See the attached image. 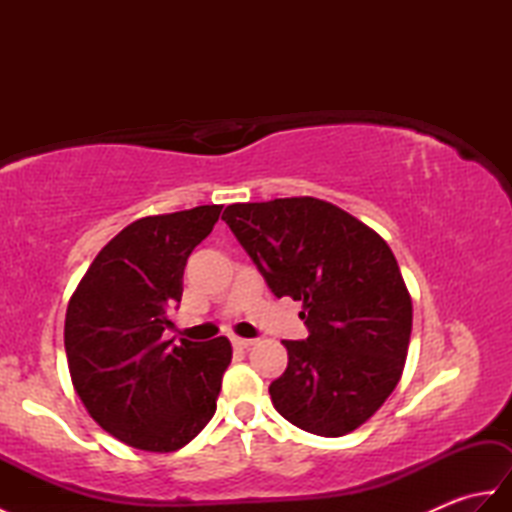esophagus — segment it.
<instances>
[{"label": "esophagus", "mask_w": 512, "mask_h": 512, "mask_svg": "<svg viewBox=\"0 0 512 512\" xmlns=\"http://www.w3.org/2000/svg\"><path fill=\"white\" fill-rule=\"evenodd\" d=\"M231 343H233V347H237V350H248V347L253 345L255 341L253 339H242V336H233Z\"/></svg>", "instance_id": "1"}]
</instances>
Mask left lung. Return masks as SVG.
Listing matches in <instances>:
<instances>
[{
    "label": "left lung",
    "instance_id": "8db88e82",
    "mask_svg": "<svg viewBox=\"0 0 512 512\" xmlns=\"http://www.w3.org/2000/svg\"><path fill=\"white\" fill-rule=\"evenodd\" d=\"M222 220L273 295L303 301L308 339L284 341L275 409L323 438L361 427L398 385L411 336V297L385 239L317 198L231 204Z\"/></svg>",
    "mask_w": 512,
    "mask_h": 512
}]
</instances>
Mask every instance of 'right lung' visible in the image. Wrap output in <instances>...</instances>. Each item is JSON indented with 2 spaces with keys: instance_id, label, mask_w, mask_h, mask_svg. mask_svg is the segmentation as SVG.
Returning <instances> with one entry per match:
<instances>
[{
  "instance_id": "obj_1",
  "label": "right lung",
  "mask_w": 512,
  "mask_h": 512,
  "mask_svg": "<svg viewBox=\"0 0 512 512\" xmlns=\"http://www.w3.org/2000/svg\"><path fill=\"white\" fill-rule=\"evenodd\" d=\"M220 211L206 204L125 226L68 303L63 341L76 394L110 436L134 449L178 451L215 413L231 343L217 336L173 345L162 334L182 299L187 259Z\"/></svg>"
}]
</instances>
